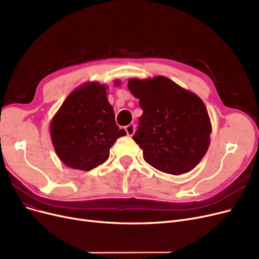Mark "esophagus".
I'll use <instances>...</instances> for the list:
<instances>
[{
  "instance_id": "1",
  "label": "esophagus",
  "mask_w": 259,
  "mask_h": 259,
  "mask_svg": "<svg viewBox=\"0 0 259 259\" xmlns=\"http://www.w3.org/2000/svg\"><path fill=\"white\" fill-rule=\"evenodd\" d=\"M124 130H126V133H127L128 137H132L133 135H135L136 126L133 123H130V124H128V126L124 127Z\"/></svg>"
}]
</instances>
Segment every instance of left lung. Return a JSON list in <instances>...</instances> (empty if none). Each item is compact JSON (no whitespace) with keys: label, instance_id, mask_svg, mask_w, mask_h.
Returning <instances> with one entry per match:
<instances>
[{"label":"left lung","instance_id":"1","mask_svg":"<svg viewBox=\"0 0 259 259\" xmlns=\"http://www.w3.org/2000/svg\"><path fill=\"white\" fill-rule=\"evenodd\" d=\"M143 110L133 140L148 164L170 175L193 169L206 155L211 122L205 103L166 76L130 79Z\"/></svg>","mask_w":259,"mask_h":259}]
</instances>
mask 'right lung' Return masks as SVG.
I'll return each instance as SVG.
<instances>
[{"mask_svg":"<svg viewBox=\"0 0 259 259\" xmlns=\"http://www.w3.org/2000/svg\"><path fill=\"white\" fill-rule=\"evenodd\" d=\"M120 82L115 81L118 86ZM108 85L86 82L72 91L50 122L57 157L68 167L89 171L109 158L110 148L126 136L115 122Z\"/></svg>","mask_w":259,"mask_h":259,"instance_id":"right-lung-1","label":"right lung"}]
</instances>
